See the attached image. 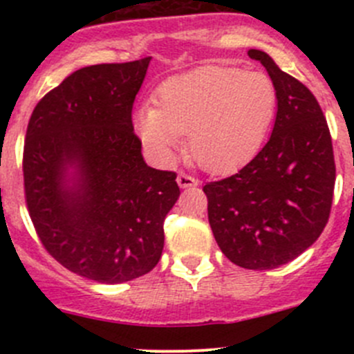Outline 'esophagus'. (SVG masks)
Masks as SVG:
<instances>
[{"mask_svg":"<svg viewBox=\"0 0 354 354\" xmlns=\"http://www.w3.org/2000/svg\"><path fill=\"white\" fill-rule=\"evenodd\" d=\"M176 181L181 188H190V187H197L198 185V180H195V178L190 176V174L183 173V171H181V173H178Z\"/></svg>","mask_w":354,"mask_h":354,"instance_id":"esophagus-1","label":"esophagus"}]
</instances>
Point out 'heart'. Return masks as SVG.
I'll return each mask as SVG.
<instances>
[{
	"label": "heart",
	"mask_w": 354,
	"mask_h": 354,
	"mask_svg": "<svg viewBox=\"0 0 354 354\" xmlns=\"http://www.w3.org/2000/svg\"><path fill=\"white\" fill-rule=\"evenodd\" d=\"M277 108L269 75L234 66H202L164 82L156 108L137 114L145 147L167 162L187 137L188 154L210 173L233 171L262 147Z\"/></svg>",
	"instance_id": "obj_1"
}]
</instances>
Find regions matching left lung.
<instances>
[{
    "instance_id": "left-lung-1",
    "label": "left lung",
    "mask_w": 354,
    "mask_h": 354,
    "mask_svg": "<svg viewBox=\"0 0 354 354\" xmlns=\"http://www.w3.org/2000/svg\"><path fill=\"white\" fill-rule=\"evenodd\" d=\"M277 92L269 142L236 174L203 187L214 238L252 270L276 269L317 241L329 221L335 183L330 131L308 87L267 53L250 49Z\"/></svg>"
}]
</instances>
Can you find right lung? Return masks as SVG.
<instances>
[{
	"mask_svg": "<svg viewBox=\"0 0 354 354\" xmlns=\"http://www.w3.org/2000/svg\"><path fill=\"white\" fill-rule=\"evenodd\" d=\"M149 63L80 68L28 120L24 190L35 233L53 259L97 283L154 269L164 219L180 197L174 171L145 164L131 123Z\"/></svg>",
	"mask_w": 354,
	"mask_h": 354,
	"instance_id": "1",
	"label": "right lung"
}]
</instances>
